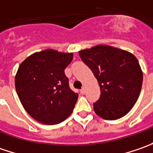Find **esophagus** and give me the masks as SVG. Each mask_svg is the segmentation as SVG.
<instances>
[{
  "instance_id": "obj_1",
  "label": "esophagus",
  "mask_w": 153,
  "mask_h": 153,
  "mask_svg": "<svg viewBox=\"0 0 153 153\" xmlns=\"http://www.w3.org/2000/svg\"><path fill=\"white\" fill-rule=\"evenodd\" d=\"M80 92H81V94H85V92H86L85 88L83 87V88H82V89L80 90Z\"/></svg>"
}]
</instances>
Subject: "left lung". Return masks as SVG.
Instances as JSON below:
<instances>
[{"instance_id": "left-lung-1", "label": "left lung", "mask_w": 153, "mask_h": 153, "mask_svg": "<svg viewBox=\"0 0 153 153\" xmlns=\"http://www.w3.org/2000/svg\"><path fill=\"white\" fill-rule=\"evenodd\" d=\"M79 56L90 68L100 88V97L94 103V112L105 120L125 116L137 101L143 82L136 57L108 45L81 50Z\"/></svg>"}]
</instances>
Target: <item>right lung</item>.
<instances>
[{
	"label": "right lung",
	"mask_w": 153,
	"mask_h": 153,
	"mask_svg": "<svg viewBox=\"0 0 153 153\" xmlns=\"http://www.w3.org/2000/svg\"><path fill=\"white\" fill-rule=\"evenodd\" d=\"M72 59V53L45 49L20 64L15 76L16 91L25 110L35 120L58 124L73 111L78 94L70 88L65 75Z\"/></svg>",
	"instance_id": "1"
}]
</instances>
